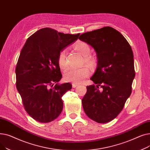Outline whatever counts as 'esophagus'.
<instances>
[{
    "mask_svg": "<svg viewBox=\"0 0 150 150\" xmlns=\"http://www.w3.org/2000/svg\"><path fill=\"white\" fill-rule=\"evenodd\" d=\"M78 86V84H75V83H73V84H72V87H73L74 88H76V86Z\"/></svg>",
    "mask_w": 150,
    "mask_h": 150,
    "instance_id": "esophagus-1",
    "label": "esophagus"
}]
</instances>
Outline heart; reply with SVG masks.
Masks as SVG:
<instances>
[{
  "mask_svg": "<svg viewBox=\"0 0 150 150\" xmlns=\"http://www.w3.org/2000/svg\"><path fill=\"white\" fill-rule=\"evenodd\" d=\"M75 49L84 57V61L88 65L92 66L95 64L96 59L91 55V48L85 42L79 41L75 45ZM58 64L61 69H65L68 66L67 60V50H62L58 55ZM90 74L88 67H83L80 69H70L64 74V80L69 83L78 84L81 83Z\"/></svg>",
  "mask_w": 150,
  "mask_h": 150,
  "instance_id": "b5f03b06",
  "label": "heart"
}]
</instances>
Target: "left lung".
Wrapping results in <instances>:
<instances>
[{
	"mask_svg": "<svg viewBox=\"0 0 150 150\" xmlns=\"http://www.w3.org/2000/svg\"><path fill=\"white\" fill-rule=\"evenodd\" d=\"M79 39L93 47L98 59L91 78L94 84L86 86L82 99L83 109L93 121L108 123L119 114L131 93L135 77L132 49L119 31L111 27L86 32Z\"/></svg>",
	"mask_w": 150,
	"mask_h": 150,
	"instance_id": "1",
	"label": "left lung"
}]
</instances>
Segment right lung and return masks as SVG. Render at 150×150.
Here are the masks:
<instances>
[{
    "instance_id": "obj_1",
    "label": "right lung",
    "mask_w": 150,
    "mask_h": 150,
    "mask_svg": "<svg viewBox=\"0 0 150 150\" xmlns=\"http://www.w3.org/2000/svg\"><path fill=\"white\" fill-rule=\"evenodd\" d=\"M79 36L41 28L27 39L21 52L16 67V88L25 111L39 122H50L61 113L62 97L72 84H58L62 78L58 55Z\"/></svg>"
}]
</instances>
